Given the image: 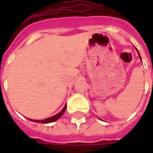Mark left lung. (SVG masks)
<instances>
[{"label": "left lung", "instance_id": "8db88e82", "mask_svg": "<svg viewBox=\"0 0 153 153\" xmlns=\"http://www.w3.org/2000/svg\"><path fill=\"white\" fill-rule=\"evenodd\" d=\"M138 54H139V53H138ZM139 56H140V54H139Z\"/></svg>", "mask_w": 153, "mask_h": 153}]
</instances>
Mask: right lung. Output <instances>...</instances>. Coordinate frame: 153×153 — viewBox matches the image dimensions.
Listing matches in <instances>:
<instances>
[{"mask_svg": "<svg viewBox=\"0 0 153 153\" xmlns=\"http://www.w3.org/2000/svg\"><path fill=\"white\" fill-rule=\"evenodd\" d=\"M66 108H67V105H65L64 108L61 110V111L57 114L55 116L51 117H49V118H47V119H44V120H42V121H39V120H30V121H34V122H38V123H43V124H46V123H51V122H53V121H55L56 120L59 118L60 117L62 116L63 113L65 112L66 110Z\"/></svg>", "mask_w": 153, "mask_h": 153, "instance_id": "add662e5", "label": "right lung"}]
</instances>
